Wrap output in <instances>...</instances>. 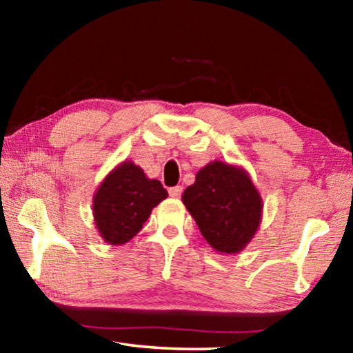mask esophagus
I'll list each match as a JSON object with an SVG mask.
<instances>
[{"label":"esophagus","mask_w":353,"mask_h":353,"mask_svg":"<svg viewBox=\"0 0 353 353\" xmlns=\"http://www.w3.org/2000/svg\"><path fill=\"white\" fill-rule=\"evenodd\" d=\"M168 191H170L171 198H181L183 187H181V185H177V187H171Z\"/></svg>","instance_id":"obj_1"}]
</instances>
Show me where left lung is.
<instances>
[{"label": "left lung", "mask_w": 353, "mask_h": 353, "mask_svg": "<svg viewBox=\"0 0 353 353\" xmlns=\"http://www.w3.org/2000/svg\"><path fill=\"white\" fill-rule=\"evenodd\" d=\"M182 201L202 236L221 254H236L248 246L261 221V196L246 171L212 162L198 171Z\"/></svg>", "instance_id": "left-lung-1"}]
</instances>
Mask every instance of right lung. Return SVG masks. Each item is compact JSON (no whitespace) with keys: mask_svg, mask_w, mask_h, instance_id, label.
<instances>
[{"mask_svg":"<svg viewBox=\"0 0 353 353\" xmlns=\"http://www.w3.org/2000/svg\"><path fill=\"white\" fill-rule=\"evenodd\" d=\"M168 191L148 179L140 166L123 162L109 172L93 198L94 224L101 238L121 246L139 234L152 208L166 199Z\"/></svg>","mask_w":353,"mask_h":353,"instance_id":"1","label":"right lung"}]
</instances>
